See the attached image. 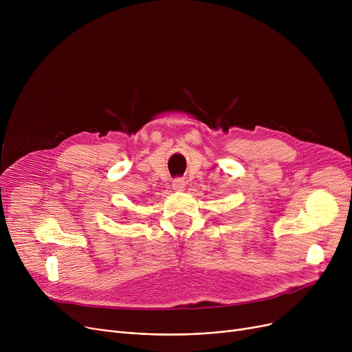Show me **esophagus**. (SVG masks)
Here are the masks:
<instances>
[{
  "mask_svg": "<svg viewBox=\"0 0 352 352\" xmlns=\"http://www.w3.org/2000/svg\"><path fill=\"white\" fill-rule=\"evenodd\" d=\"M184 188H186V182H184V179H181V178L174 179V182H173L174 191H184Z\"/></svg>",
  "mask_w": 352,
  "mask_h": 352,
  "instance_id": "esophagus-1",
  "label": "esophagus"
}]
</instances>
